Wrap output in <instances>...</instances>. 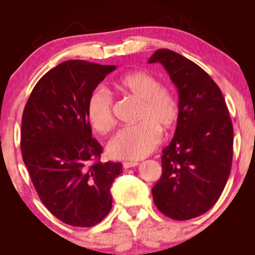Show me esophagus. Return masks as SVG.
Masks as SVG:
<instances>
[{"label": "esophagus", "instance_id": "34e87169", "mask_svg": "<svg viewBox=\"0 0 255 255\" xmlns=\"http://www.w3.org/2000/svg\"><path fill=\"white\" fill-rule=\"evenodd\" d=\"M137 165H138V162H124L123 163L124 169H129V167H133Z\"/></svg>", "mask_w": 255, "mask_h": 255}]
</instances>
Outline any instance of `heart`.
I'll return each mask as SVG.
<instances>
[{"label": "heart", "mask_w": 255, "mask_h": 255, "mask_svg": "<svg viewBox=\"0 0 255 255\" xmlns=\"http://www.w3.org/2000/svg\"><path fill=\"white\" fill-rule=\"evenodd\" d=\"M124 93L140 101L138 121L114 134L107 145L108 154L115 159L139 160L156 149L162 139L161 129L170 130L180 117V105L175 95L162 88L154 75L133 71L116 81ZM86 115L91 127L105 133L113 127V100L105 90H95L88 103Z\"/></svg>", "instance_id": "obj_1"}]
</instances>
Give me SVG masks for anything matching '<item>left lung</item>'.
Wrapping results in <instances>:
<instances>
[{"label": "left lung", "instance_id": "8db88e82", "mask_svg": "<svg viewBox=\"0 0 255 255\" xmlns=\"http://www.w3.org/2000/svg\"><path fill=\"white\" fill-rule=\"evenodd\" d=\"M176 85L180 117L174 138L162 151V175L152 188L162 214L188 220L205 214L219 199L234 154V127L218 85L189 59L169 49L156 50Z\"/></svg>", "mask_w": 255, "mask_h": 255}]
</instances>
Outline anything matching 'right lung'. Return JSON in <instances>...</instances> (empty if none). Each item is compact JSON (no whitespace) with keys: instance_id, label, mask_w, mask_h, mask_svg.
<instances>
[{"instance_id":"right-lung-1","label":"right lung","mask_w":255,"mask_h":255,"mask_svg":"<svg viewBox=\"0 0 255 255\" xmlns=\"http://www.w3.org/2000/svg\"><path fill=\"white\" fill-rule=\"evenodd\" d=\"M115 69L64 61L38 81L24 108L20 149L31 182L46 208L73 227L106 217L112 184L123 173L121 162H101L103 148L86 115L90 96Z\"/></svg>"}]
</instances>
